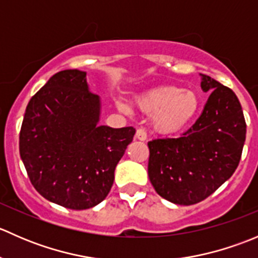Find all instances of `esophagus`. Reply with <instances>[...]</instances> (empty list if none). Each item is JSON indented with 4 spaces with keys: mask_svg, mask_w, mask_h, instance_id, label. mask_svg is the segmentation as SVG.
Segmentation results:
<instances>
[{
    "mask_svg": "<svg viewBox=\"0 0 258 258\" xmlns=\"http://www.w3.org/2000/svg\"><path fill=\"white\" fill-rule=\"evenodd\" d=\"M146 139H147V134H146V131L144 128H139L136 131V135H135V140H137V141H146Z\"/></svg>",
    "mask_w": 258,
    "mask_h": 258,
    "instance_id": "obj_1",
    "label": "esophagus"
}]
</instances>
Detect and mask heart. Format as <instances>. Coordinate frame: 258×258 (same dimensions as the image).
I'll return each mask as SVG.
<instances>
[{"label": "heart", "mask_w": 258, "mask_h": 258, "mask_svg": "<svg viewBox=\"0 0 258 258\" xmlns=\"http://www.w3.org/2000/svg\"><path fill=\"white\" fill-rule=\"evenodd\" d=\"M117 105L121 111L130 112V107L124 102ZM135 105L142 112L151 114V123L156 132L176 135L194 121L200 111L201 100L194 90L165 85L140 93L135 97Z\"/></svg>", "instance_id": "b5f03b06"}]
</instances>
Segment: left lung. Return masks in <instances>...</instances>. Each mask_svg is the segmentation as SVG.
I'll list each match as a JSON object with an SVG mask.
<instances>
[{
	"instance_id": "1",
	"label": "left lung",
	"mask_w": 258,
	"mask_h": 258,
	"mask_svg": "<svg viewBox=\"0 0 258 258\" xmlns=\"http://www.w3.org/2000/svg\"><path fill=\"white\" fill-rule=\"evenodd\" d=\"M210 92L196 123L177 139L148 142V177L161 197L175 205L197 204L212 195L237 168L246 140V122L237 96L200 74Z\"/></svg>"
}]
</instances>
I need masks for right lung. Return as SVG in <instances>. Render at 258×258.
Returning <instances> with one entry per match:
<instances>
[{
	"label": "right lung",
	"mask_w": 258,
	"mask_h": 258,
	"mask_svg": "<svg viewBox=\"0 0 258 258\" xmlns=\"http://www.w3.org/2000/svg\"><path fill=\"white\" fill-rule=\"evenodd\" d=\"M101 98L86 72L53 75L26 107L20 155L36 191L53 204L87 210L106 199L134 127L98 124Z\"/></svg>",
	"instance_id": "obj_1"
}]
</instances>
